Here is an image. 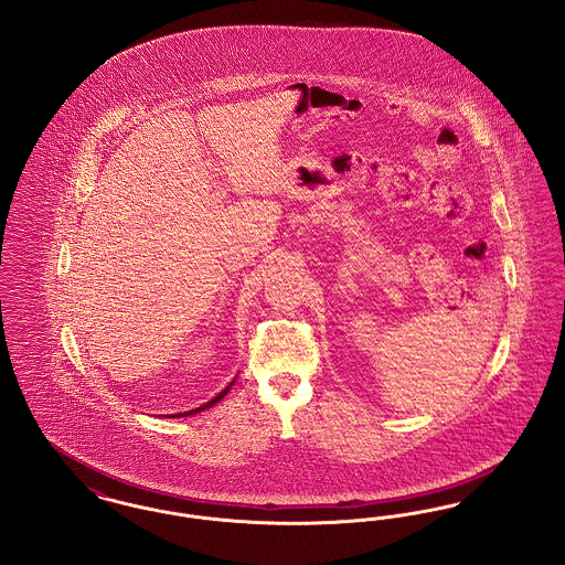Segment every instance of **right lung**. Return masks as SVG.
<instances>
[{"instance_id": "obj_1", "label": "right lung", "mask_w": 565, "mask_h": 565, "mask_svg": "<svg viewBox=\"0 0 565 565\" xmlns=\"http://www.w3.org/2000/svg\"><path fill=\"white\" fill-rule=\"evenodd\" d=\"M233 383H235V381H231V383H228V385H226L217 396H214L210 403L201 404V406H196V408H192V411H186V413H173V415H169V417H189V415H196V413H201V411H205V408L214 406L215 403H220V401L228 394V390L233 387Z\"/></svg>"}]
</instances>
